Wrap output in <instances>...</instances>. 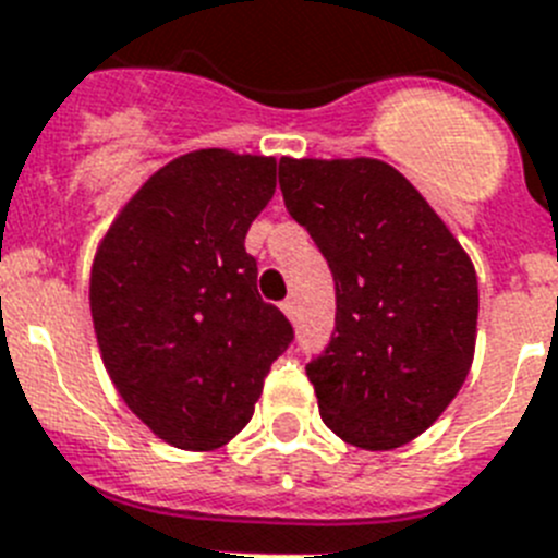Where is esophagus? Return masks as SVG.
Segmentation results:
<instances>
[{
  "label": "esophagus",
  "instance_id": "obj_1",
  "mask_svg": "<svg viewBox=\"0 0 558 558\" xmlns=\"http://www.w3.org/2000/svg\"><path fill=\"white\" fill-rule=\"evenodd\" d=\"M280 308H283V314H286V317H289V319H292V323H294V319H298V303H294L292 298L283 300V303H280Z\"/></svg>",
  "mask_w": 558,
  "mask_h": 558
}]
</instances>
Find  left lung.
<instances>
[{
  "label": "left lung",
  "instance_id": "1",
  "mask_svg": "<svg viewBox=\"0 0 558 558\" xmlns=\"http://www.w3.org/2000/svg\"><path fill=\"white\" fill-rule=\"evenodd\" d=\"M280 191L337 289L331 342L306 365L319 415L353 447H404L447 410L472 367V260L379 159L283 157Z\"/></svg>",
  "mask_w": 558,
  "mask_h": 558
}]
</instances>
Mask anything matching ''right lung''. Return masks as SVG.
Masks as SVG:
<instances>
[{
    "instance_id": "obj_1",
    "label": "right lung",
    "mask_w": 558,
    "mask_h": 558,
    "mask_svg": "<svg viewBox=\"0 0 558 558\" xmlns=\"http://www.w3.org/2000/svg\"><path fill=\"white\" fill-rule=\"evenodd\" d=\"M272 157L202 148L159 168L100 241L89 306L118 393L151 433L207 452L250 424L292 323L258 294L250 225Z\"/></svg>"
}]
</instances>
